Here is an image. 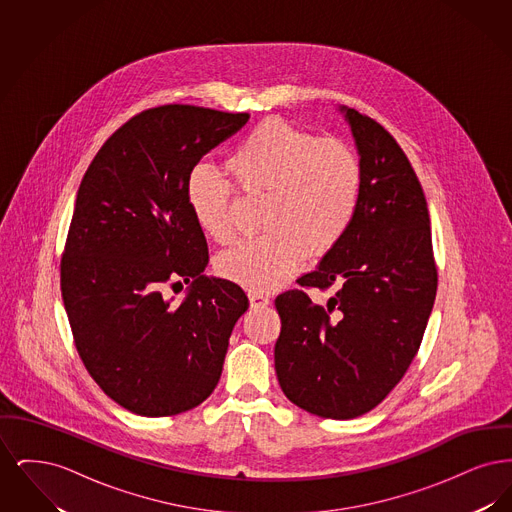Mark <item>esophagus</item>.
Wrapping results in <instances>:
<instances>
[{
  "label": "esophagus",
  "mask_w": 512,
  "mask_h": 512,
  "mask_svg": "<svg viewBox=\"0 0 512 512\" xmlns=\"http://www.w3.org/2000/svg\"><path fill=\"white\" fill-rule=\"evenodd\" d=\"M247 297H249V301H251V307H255V309L267 307L268 303H270V297H268L267 293L249 292L247 293Z\"/></svg>",
  "instance_id": "34e87169"
}]
</instances>
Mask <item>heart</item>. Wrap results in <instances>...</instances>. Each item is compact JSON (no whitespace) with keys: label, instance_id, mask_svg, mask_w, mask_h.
Returning <instances> with one entry per match:
<instances>
[{"label":"heart","instance_id":"1","mask_svg":"<svg viewBox=\"0 0 512 512\" xmlns=\"http://www.w3.org/2000/svg\"><path fill=\"white\" fill-rule=\"evenodd\" d=\"M226 171L244 195H265V236L222 253L220 276L253 292L282 286L307 253L324 257L351 228L363 192L357 151L336 138L290 122H261L226 159ZM199 230L217 244L236 236L232 184L207 167H195L186 184Z\"/></svg>","mask_w":512,"mask_h":512}]
</instances>
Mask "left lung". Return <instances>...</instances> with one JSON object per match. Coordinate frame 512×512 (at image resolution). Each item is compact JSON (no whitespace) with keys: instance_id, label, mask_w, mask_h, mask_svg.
<instances>
[{"instance_id":"left-lung-1","label":"left lung","mask_w":512,"mask_h":512,"mask_svg":"<svg viewBox=\"0 0 512 512\" xmlns=\"http://www.w3.org/2000/svg\"><path fill=\"white\" fill-rule=\"evenodd\" d=\"M363 163V192L340 244L299 286L336 293L326 307L303 290L274 301L282 320L274 366L307 413L347 420L372 411L405 376L438 290L422 186L390 132L340 107Z\"/></svg>"}]
</instances>
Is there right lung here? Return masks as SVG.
I'll list each match as a JSON object with an SVG mask.
<instances>
[{"label":"right lung","mask_w":512,"mask_h":512,"mask_svg":"<svg viewBox=\"0 0 512 512\" xmlns=\"http://www.w3.org/2000/svg\"><path fill=\"white\" fill-rule=\"evenodd\" d=\"M247 113L161 105L124 122L84 174L61 259L74 345L105 395L140 416H172L219 384L244 290L209 278L186 184ZM193 286L172 306L166 288Z\"/></svg>","instance_id":"obj_1"}]
</instances>
